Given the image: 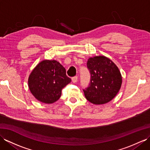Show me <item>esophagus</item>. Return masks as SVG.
I'll return each mask as SVG.
<instances>
[{
	"mask_svg": "<svg viewBox=\"0 0 150 150\" xmlns=\"http://www.w3.org/2000/svg\"><path fill=\"white\" fill-rule=\"evenodd\" d=\"M71 80H72V82H73L76 83V82H77V80H78V76H74V77H72Z\"/></svg>",
	"mask_w": 150,
	"mask_h": 150,
	"instance_id": "1",
	"label": "esophagus"
}]
</instances>
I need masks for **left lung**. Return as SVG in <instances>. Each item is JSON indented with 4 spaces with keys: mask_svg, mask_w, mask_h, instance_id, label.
Returning <instances> with one entry per match:
<instances>
[{
    "mask_svg": "<svg viewBox=\"0 0 150 150\" xmlns=\"http://www.w3.org/2000/svg\"><path fill=\"white\" fill-rule=\"evenodd\" d=\"M87 67L91 74L89 86L83 89L85 97L94 105L110 101L120 90L122 78L118 67L104 56L90 57Z\"/></svg>",
    "mask_w": 150,
    "mask_h": 150,
    "instance_id": "obj_1",
    "label": "left lung"
}]
</instances>
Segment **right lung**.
I'll use <instances>...</instances> for the list:
<instances>
[{
    "mask_svg": "<svg viewBox=\"0 0 150 150\" xmlns=\"http://www.w3.org/2000/svg\"><path fill=\"white\" fill-rule=\"evenodd\" d=\"M66 70L56 60H44L32 70L28 78L31 93L39 101L51 104L58 100L61 90L70 83Z\"/></svg>",
    "mask_w": 150,
    "mask_h": 150,
    "instance_id": "add662e5",
    "label": "right lung"
}]
</instances>
